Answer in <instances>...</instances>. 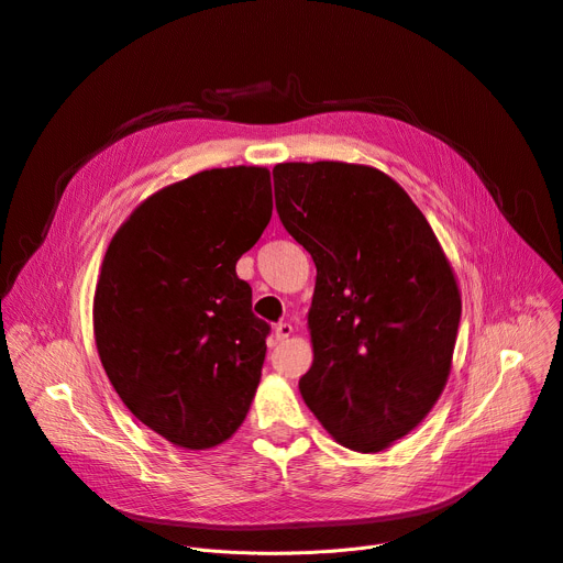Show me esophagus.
<instances>
[{
	"label": "esophagus",
	"mask_w": 563,
	"mask_h": 563,
	"mask_svg": "<svg viewBox=\"0 0 563 563\" xmlns=\"http://www.w3.org/2000/svg\"><path fill=\"white\" fill-rule=\"evenodd\" d=\"M290 335H292V324H290V322H282V324L275 327V338H277V342H284V340H288Z\"/></svg>",
	"instance_id": "1"
}]
</instances>
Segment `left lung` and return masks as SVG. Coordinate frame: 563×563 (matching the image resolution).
Masks as SVG:
<instances>
[{
    "instance_id": "left-lung-1",
    "label": "left lung",
    "mask_w": 563,
    "mask_h": 563,
    "mask_svg": "<svg viewBox=\"0 0 563 563\" xmlns=\"http://www.w3.org/2000/svg\"><path fill=\"white\" fill-rule=\"evenodd\" d=\"M273 178L279 219L318 268L313 365L299 393L338 444L378 453L421 423L449 380L462 313L453 268L383 170L284 162Z\"/></svg>"
}]
</instances>
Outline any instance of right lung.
Here are the masks:
<instances>
[{
	"instance_id": "1",
	"label": "right lung",
	"mask_w": 563,
	"mask_h": 563,
	"mask_svg": "<svg viewBox=\"0 0 563 563\" xmlns=\"http://www.w3.org/2000/svg\"><path fill=\"white\" fill-rule=\"evenodd\" d=\"M271 216L268 168H209L146 198L108 245L99 358L125 408L170 444L219 446L250 410L271 324L236 262Z\"/></svg>"
}]
</instances>
